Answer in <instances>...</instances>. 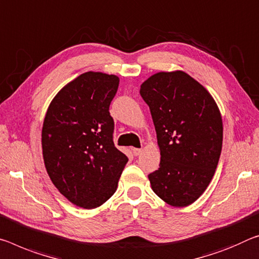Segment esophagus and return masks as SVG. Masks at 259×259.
Instances as JSON below:
<instances>
[{
    "label": "esophagus",
    "mask_w": 259,
    "mask_h": 259,
    "mask_svg": "<svg viewBox=\"0 0 259 259\" xmlns=\"http://www.w3.org/2000/svg\"><path fill=\"white\" fill-rule=\"evenodd\" d=\"M141 152H142L141 149H133V153H134V155H136V157L141 154Z\"/></svg>",
    "instance_id": "34e87169"
}]
</instances>
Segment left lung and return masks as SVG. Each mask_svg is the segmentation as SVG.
I'll return each instance as SVG.
<instances>
[{"instance_id":"8db88e82","label":"left lung","mask_w":259,"mask_h":259,"mask_svg":"<svg viewBox=\"0 0 259 259\" xmlns=\"http://www.w3.org/2000/svg\"><path fill=\"white\" fill-rule=\"evenodd\" d=\"M160 149L152 190L167 204L188 206L210 184L223 147V120L214 99L183 71L158 72L141 85Z\"/></svg>"}]
</instances>
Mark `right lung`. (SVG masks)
<instances>
[{"label": "right lung", "instance_id": "right-lung-1", "mask_svg": "<svg viewBox=\"0 0 259 259\" xmlns=\"http://www.w3.org/2000/svg\"><path fill=\"white\" fill-rule=\"evenodd\" d=\"M117 76L81 73L56 94L44 120L41 144L52 182L65 198L96 208L114 195L128 157L114 145L109 106Z\"/></svg>", "mask_w": 259, "mask_h": 259}]
</instances>
